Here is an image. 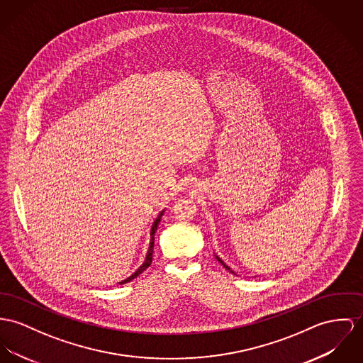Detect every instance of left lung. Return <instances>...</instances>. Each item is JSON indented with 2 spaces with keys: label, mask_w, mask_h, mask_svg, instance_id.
<instances>
[{
  "label": "left lung",
  "mask_w": 363,
  "mask_h": 363,
  "mask_svg": "<svg viewBox=\"0 0 363 363\" xmlns=\"http://www.w3.org/2000/svg\"><path fill=\"white\" fill-rule=\"evenodd\" d=\"M216 258H217V259H218V261H220V262H221V264H223V268H225V269H228V271H229V272H232V274H233V275H236V274H235V272H233V271H232V269H230V268H229V267H228V265H226V264H225V262H223V259H221V258H220V257H218V255H217V254H216Z\"/></svg>",
  "instance_id": "left-lung-1"
}]
</instances>
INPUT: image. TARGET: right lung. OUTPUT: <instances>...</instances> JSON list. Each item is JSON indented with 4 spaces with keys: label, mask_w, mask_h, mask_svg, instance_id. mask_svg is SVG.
<instances>
[{
    "label": "right lung",
    "mask_w": 363,
    "mask_h": 363,
    "mask_svg": "<svg viewBox=\"0 0 363 363\" xmlns=\"http://www.w3.org/2000/svg\"><path fill=\"white\" fill-rule=\"evenodd\" d=\"M164 211H166V210H163V211H160V213H159V216L156 217L155 223H153L152 228H150V243H149V249H147V252H146V257H145L143 264L140 265V268H138V269H137L131 277H128L127 279L118 281V284H124V283H128V281L135 279L137 277H140V274H142V272H143V271H145V269L152 264V254H153V246H155V233H156V230H157V226H159V223H160V220H162V217H163Z\"/></svg>",
    "instance_id": "1"
}]
</instances>
